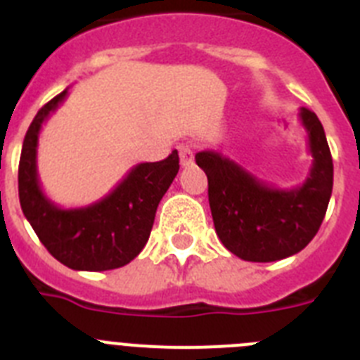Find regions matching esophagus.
<instances>
[{
	"label": "esophagus",
	"mask_w": 360,
	"mask_h": 360,
	"mask_svg": "<svg viewBox=\"0 0 360 360\" xmlns=\"http://www.w3.org/2000/svg\"><path fill=\"white\" fill-rule=\"evenodd\" d=\"M178 155H180V164H182L184 167L191 165L193 164V160H195L193 149H191V146H187V144L178 146Z\"/></svg>",
	"instance_id": "esophagus-1"
}]
</instances>
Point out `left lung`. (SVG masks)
<instances>
[{
	"label": "left lung",
	"instance_id": "obj_1",
	"mask_svg": "<svg viewBox=\"0 0 360 360\" xmlns=\"http://www.w3.org/2000/svg\"><path fill=\"white\" fill-rule=\"evenodd\" d=\"M299 119L308 133L311 167L307 180L278 189L218 151L196 153L207 174L209 205L225 249L245 262L269 263L303 250L319 231L333 187V164L323 124L301 108Z\"/></svg>",
	"mask_w": 360,
	"mask_h": 360
}]
</instances>
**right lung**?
Masks as SVG:
<instances>
[{"label":"right lung","mask_w":360,"mask_h":360,"mask_svg":"<svg viewBox=\"0 0 360 360\" xmlns=\"http://www.w3.org/2000/svg\"><path fill=\"white\" fill-rule=\"evenodd\" d=\"M68 90L44 104L32 120L19 158V203L50 254L68 269H119L135 259L151 234L157 207L176 176L178 151L165 160L136 164L110 195L86 207L63 209L44 195L37 176V139L43 122Z\"/></svg>","instance_id":"right-lung-1"}]
</instances>
